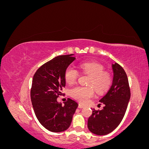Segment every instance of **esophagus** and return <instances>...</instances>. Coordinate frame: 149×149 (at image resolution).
Listing matches in <instances>:
<instances>
[{
    "label": "esophagus",
    "instance_id": "esophagus-1",
    "mask_svg": "<svg viewBox=\"0 0 149 149\" xmlns=\"http://www.w3.org/2000/svg\"><path fill=\"white\" fill-rule=\"evenodd\" d=\"M78 107L79 108H83V107H84V106L82 105L81 104H78Z\"/></svg>",
    "mask_w": 149,
    "mask_h": 149
}]
</instances>
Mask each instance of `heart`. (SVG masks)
<instances>
[{
	"instance_id": "1",
	"label": "heart",
	"mask_w": 149,
	"mask_h": 149,
	"mask_svg": "<svg viewBox=\"0 0 149 149\" xmlns=\"http://www.w3.org/2000/svg\"><path fill=\"white\" fill-rule=\"evenodd\" d=\"M80 69L83 73L91 76L88 84L91 85L99 94L105 93L109 88L112 78L109 72L104 71V66L97 61H86L81 63ZM78 71L73 66H68L65 72V78L68 84L76 82ZM71 96L81 102H86L94 94L92 86H75L70 90Z\"/></svg>"
}]
</instances>
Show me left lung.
<instances>
[{
    "mask_svg": "<svg viewBox=\"0 0 149 149\" xmlns=\"http://www.w3.org/2000/svg\"><path fill=\"white\" fill-rule=\"evenodd\" d=\"M113 72L112 83L109 91L100 102L104 106L93 114L88 121V127L92 133L104 136L113 131L123 120L130 97L127 74L118 63L112 64Z\"/></svg>",
    "mask_w": 149,
    "mask_h": 149,
    "instance_id": "8db88e82",
    "label": "left lung"
}]
</instances>
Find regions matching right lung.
<instances>
[{"instance_id":"add662e5","label":"right lung","mask_w":149,"mask_h":149,"mask_svg":"<svg viewBox=\"0 0 149 149\" xmlns=\"http://www.w3.org/2000/svg\"><path fill=\"white\" fill-rule=\"evenodd\" d=\"M74 54L56 56L40 67L33 76L31 101L40 123L53 132L69 128L78 104L70 98L64 102L57 101L65 85V72L73 62Z\"/></svg>"}]
</instances>
